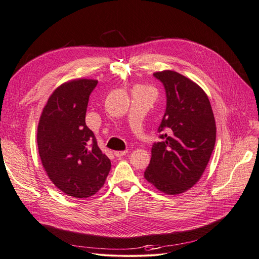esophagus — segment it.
I'll return each instance as SVG.
<instances>
[{"instance_id": "esophagus-1", "label": "esophagus", "mask_w": 259, "mask_h": 259, "mask_svg": "<svg viewBox=\"0 0 259 259\" xmlns=\"http://www.w3.org/2000/svg\"><path fill=\"white\" fill-rule=\"evenodd\" d=\"M126 154H127V150H122V151H114V156H115V157H117V158L122 157V156H124Z\"/></svg>"}]
</instances>
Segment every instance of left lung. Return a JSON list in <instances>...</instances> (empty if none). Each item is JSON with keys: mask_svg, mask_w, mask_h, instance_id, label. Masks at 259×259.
<instances>
[{"mask_svg": "<svg viewBox=\"0 0 259 259\" xmlns=\"http://www.w3.org/2000/svg\"><path fill=\"white\" fill-rule=\"evenodd\" d=\"M166 94V109L144 171L149 184L176 195L192 188L202 177L215 144V120L206 93L176 71L154 73Z\"/></svg>", "mask_w": 259, "mask_h": 259, "instance_id": "8db88e82", "label": "left lung"}]
</instances>
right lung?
Returning a JSON list of instances; mask_svg holds the SVG:
<instances>
[{"label": "right lung", "mask_w": 259, "mask_h": 259, "mask_svg": "<svg viewBox=\"0 0 259 259\" xmlns=\"http://www.w3.org/2000/svg\"><path fill=\"white\" fill-rule=\"evenodd\" d=\"M97 83L76 79L59 86L48 99L37 128L47 175L65 194L76 198L97 193L111 169L110 159L85 123L90 95Z\"/></svg>", "instance_id": "add662e5"}]
</instances>
